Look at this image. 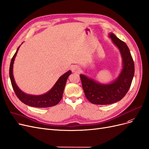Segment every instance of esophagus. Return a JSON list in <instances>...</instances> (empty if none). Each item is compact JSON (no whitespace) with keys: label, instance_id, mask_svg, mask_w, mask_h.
<instances>
[{"label":"esophagus","instance_id":"34e87169","mask_svg":"<svg viewBox=\"0 0 149 149\" xmlns=\"http://www.w3.org/2000/svg\"><path fill=\"white\" fill-rule=\"evenodd\" d=\"M72 71L74 73H79L80 72V68L78 65H74L71 68Z\"/></svg>","mask_w":149,"mask_h":149}]
</instances>
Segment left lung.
<instances>
[{
    "label": "left lung",
    "instance_id": "left-lung-1",
    "mask_svg": "<svg viewBox=\"0 0 149 149\" xmlns=\"http://www.w3.org/2000/svg\"><path fill=\"white\" fill-rule=\"evenodd\" d=\"M108 36L122 57V69L118 77L109 83L102 84L84 74L80 75L85 97L95 104H109L121 100L130 88L134 75V61L127 45L113 33Z\"/></svg>",
    "mask_w": 149,
    "mask_h": 149
}]
</instances>
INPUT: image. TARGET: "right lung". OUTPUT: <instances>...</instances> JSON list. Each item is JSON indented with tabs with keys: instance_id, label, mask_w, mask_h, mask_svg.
<instances>
[{
	"instance_id": "1",
	"label": "right lung",
	"mask_w": 149,
	"mask_h": 149,
	"mask_svg": "<svg viewBox=\"0 0 149 149\" xmlns=\"http://www.w3.org/2000/svg\"><path fill=\"white\" fill-rule=\"evenodd\" d=\"M20 47V46L18 47L16 52L12 57L10 65V69H9V75H10L12 87L16 95L17 96V97L24 104L32 107L47 108L55 106V105L59 103V102L62 99L67 80L68 79V77L72 73L71 70H68L64 74L61 75L59 79L57 80L53 87L47 92L40 95L27 94L23 92L18 87V85H17L15 81V79H14L13 74L14 61H15L17 54Z\"/></svg>"
}]
</instances>
